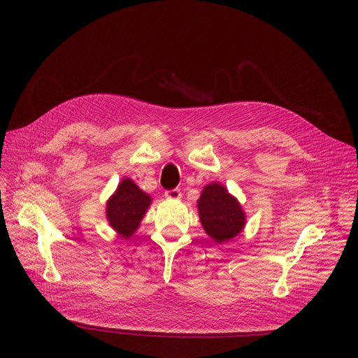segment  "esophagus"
I'll list each match as a JSON object with an SVG mask.
<instances>
[{"instance_id": "obj_1", "label": "esophagus", "mask_w": 358, "mask_h": 358, "mask_svg": "<svg viewBox=\"0 0 358 358\" xmlns=\"http://www.w3.org/2000/svg\"><path fill=\"white\" fill-rule=\"evenodd\" d=\"M181 190L180 189H173V190H166L165 192V197L169 200H178L181 199Z\"/></svg>"}]
</instances>
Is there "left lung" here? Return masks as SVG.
I'll return each instance as SVG.
<instances>
[{"instance_id": "obj_1", "label": "left lung", "mask_w": 358, "mask_h": 358, "mask_svg": "<svg viewBox=\"0 0 358 358\" xmlns=\"http://www.w3.org/2000/svg\"><path fill=\"white\" fill-rule=\"evenodd\" d=\"M197 208L204 231L217 243L236 236L245 224L239 203L219 182L204 187Z\"/></svg>"}]
</instances>
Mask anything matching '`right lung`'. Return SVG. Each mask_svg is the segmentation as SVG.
Instances as JSON below:
<instances>
[{
	"mask_svg": "<svg viewBox=\"0 0 358 358\" xmlns=\"http://www.w3.org/2000/svg\"><path fill=\"white\" fill-rule=\"evenodd\" d=\"M149 203L150 197L134 181L126 178L107 203V220L123 238H129L138 229Z\"/></svg>",
	"mask_w": 358,
	"mask_h": 358,
	"instance_id": "right-lung-1",
	"label": "right lung"
}]
</instances>
